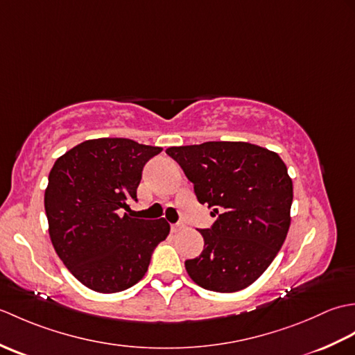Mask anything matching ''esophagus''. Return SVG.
Listing matches in <instances>:
<instances>
[{
  "instance_id": "1",
  "label": "esophagus",
  "mask_w": 355,
  "mask_h": 355,
  "mask_svg": "<svg viewBox=\"0 0 355 355\" xmlns=\"http://www.w3.org/2000/svg\"><path fill=\"white\" fill-rule=\"evenodd\" d=\"M171 229H172V232H178V230L184 229V224L183 223H175V224L171 225Z\"/></svg>"
}]
</instances>
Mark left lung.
Returning <instances> with one entry per match:
<instances>
[{
	"label": "left lung",
	"instance_id": "8db88e82",
	"mask_svg": "<svg viewBox=\"0 0 355 355\" xmlns=\"http://www.w3.org/2000/svg\"><path fill=\"white\" fill-rule=\"evenodd\" d=\"M216 221L201 229L205 248L184 262L202 288L233 293L252 285L276 258L290 229L293 182L276 153L245 141L166 149Z\"/></svg>",
	"mask_w": 355,
	"mask_h": 355
}]
</instances>
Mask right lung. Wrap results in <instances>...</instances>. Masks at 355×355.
Here are the masks:
<instances>
[{
    "label": "right lung",
    "mask_w": 355,
    "mask_h": 355,
    "mask_svg": "<svg viewBox=\"0 0 355 355\" xmlns=\"http://www.w3.org/2000/svg\"><path fill=\"white\" fill-rule=\"evenodd\" d=\"M162 150L131 139H94L53 164L44 197L51 244L89 290L117 293L137 284L169 235L164 218L122 215L128 201H137L145 164Z\"/></svg>",
    "instance_id": "obj_1"
}]
</instances>
